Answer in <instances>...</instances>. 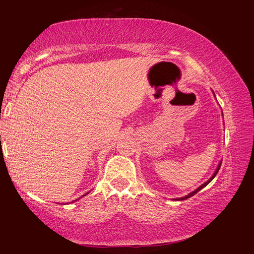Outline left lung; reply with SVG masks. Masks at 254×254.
<instances>
[{
    "instance_id": "8db88e82",
    "label": "left lung",
    "mask_w": 254,
    "mask_h": 254,
    "mask_svg": "<svg viewBox=\"0 0 254 254\" xmlns=\"http://www.w3.org/2000/svg\"><path fill=\"white\" fill-rule=\"evenodd\" d=\"M220 165H221V162H220V163H219V165L217 166V170H216V171H215L214 175H213V176L211 177V178H210L209 180H207V181H206L205 183H203V184H202V186H200V187H199V188H198L197 190H195L194 191H191V193H190V194H189V195H187V196H184V197H182V198H177V199H176V200H186V199H188V198H190V197H191V196H194V195H195L196 193H198V191H199V190H202V189H203V188H204L205 186H207V184H209V183H210V182H211V181H212V180L214 179V177L217 175V173H218V171H219V168H220Z\"/></svg>"
}]
</instances>
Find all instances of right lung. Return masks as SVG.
Here are the masks:
<instances>
[{
	"label": "right lung",
	"mask_w": 254,
	"mask_h": 254,
	"mask_svg": "<svg viewBox=\"0 0 254 254\" xmlns=\"http://www.w3.org/2000/svg\"><path fill=\"white\" fill-rule=\"evenodd\" d=\"M87 194H88V193H87ZM87 194H84V195H87ZM84 195H83V196H84Z\"/></svg>",
	"instance_id": "1"
}]
</instances>
